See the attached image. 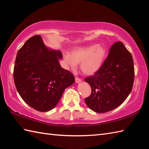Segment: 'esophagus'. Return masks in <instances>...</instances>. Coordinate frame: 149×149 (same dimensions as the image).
<instances>
[{
    "mask_svg": "<svg viewBox=\"0 0 149 149\" xmlns=\"http://www.w3.org/2000/svg\"><path fill=\"white\" fill-rule=\"evenodd\" d=\"M81 78H79V77H75V82H76L77 83H80V82H81Z\"/></svg>",
    "mask_w": 149,
    "mask_h": 149,
    "instance_id": "1",
    "label": "esophagus"
}]
</instances>
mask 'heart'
I'll return each instance as SVG.
<instances>
[{
  "mask_svg": "<svg viewBox=\"0 0 149 149\" xmlns=\"http://www.w3.org/2000/svg\"><path fill=\"white\" fill-rule=\"evenodd\" d=\"M107 56L105 47L99 44H93L87 47H78L74 49L70 54L66 53L65 60L72 69L77 67L81 63V69L85 74L92 75L102 66Z\"/></svg>",
  "mask_w": 149,
  "mask_h": 149,
  "instance_id": "b5f03b06",
  "label": "heart"
}]
</instances>
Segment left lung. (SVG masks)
<instances>
[{"instance_id": "8db88e82", "label": "left lung", "mask_w": 149, "mask_h": 149, "mask_svg": "<svg viewBox=\"0 0 149 149\" xmlns=\"http://www.w3.org/2000/svg\"><path fill=\"white\" fill-rule=\"evenodd\" d=\"M134 79L133 59L121 42L111 47L107 58L99 71L84 79L91 88L84 99L97 113H106L116 108L131 93Z\"/></svg>"}]
</instances>
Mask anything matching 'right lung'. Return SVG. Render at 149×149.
<instances>
[{"label":"right lung","mask_w":149,"mask_h":149,"mask_svg":"<svg viewBox=\"0 0 149 149\" xmlns=\"http://www.w3.org/2000/svg\"><path fill=\"white\" fill-rule=\"evenodd\" d=\"M59 50L47 49L42 37L36 35L19 49L13 77L16 88L24 102L38 111L54 107L66 88L75 81L72 73L61 68Z\"/></svg>","instance_id":"right-lung-1"}]
</instances>
